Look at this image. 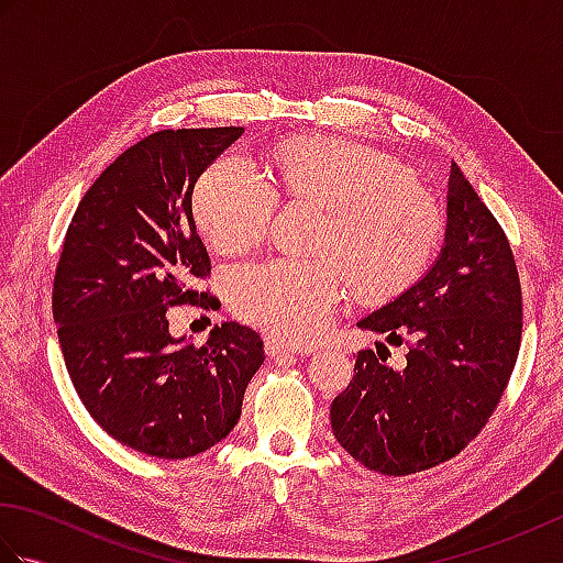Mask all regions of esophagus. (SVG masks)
Instances as JSON below:
<instances>
[{
    "mask_svg": "<svg viewBox=\"0 0 563 563\" xmlns=\"http://www.w3.org/2000/svg\"><path fill=\"white\" fill-rule=\"evenodd\" d=\"M266 353L271 355V357H290V355H295V353H300L295 349V345H290V343H283V341H275V339H266Z\"/></svg>",
    "mask_w": 563,
    "mask_h": 563,
    "instance_id": "obj_1",
    "label": "esophagus"
}]
</instances>
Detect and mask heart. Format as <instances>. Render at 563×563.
I'll return each mask as SVG.
<instances>
[{"instance_id": "b5f03b06", "label": "heart", "mask_w": 563, "mask_h": 563, "mask_svg": "<svg viewBox=\"0 0 563 563\" xmlns=\"http://www.w3.org/2000/svg\"><path fill=\"white\" fill-rule=\"evenodd\" d=\"M278 194L324 208L314 251L321 258L246 263L230 280L236 314L290 343L314 341L351 285L363 297L399 292L421 275L442 236L435 198L385 154L336 137L285 142L261 172L232 150L196 186L200 230L220 251H246L266 236Z\"/></svg>"}]
</instances>
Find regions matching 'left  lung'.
Returning <instances> with one entry per match:
<instances>
[{"mask_svg": "<svg viewBox=\"0 0 563 563\" xmlns=\"http://www.w3.org/2000/svg\"><path fill=\"white\" fill-rule=\"evenodd\" d=\"M357 327L406 343V365L394 369L375 351L355 355L357 373L331 404L333 435L353 460L406 476L479 435L518 361L522 292L506 232L454 162L438 261Z\"/></svg>", "mask_w": 563, "mask_h": 563, "instance_id": "8db88e82", "label": "left lung"}]
</instances>
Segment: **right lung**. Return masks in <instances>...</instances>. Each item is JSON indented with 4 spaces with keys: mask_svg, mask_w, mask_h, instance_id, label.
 <instances>
[{
    "mask_svg": "<svg viewBox=\"0 0 563 563\" xmlns=\"http://www.w3.org/2000/svg\"><path fill=\"white\" fill-rule=\"evenodd\" d=\"M244 128L159 130L91 184L67 227L53 319L81 404L123 445L186 460L218 445L242 416L263 363L254 329L224 321L194 345L169 333V309L210 307L190 288L210 275L194 220L200 174Z\"/></svg>",
    "mask_w": 563,
    "mask_h": 563,
    "instance_id": "1",
    "label": "right lung"
}]
</instances>
